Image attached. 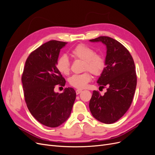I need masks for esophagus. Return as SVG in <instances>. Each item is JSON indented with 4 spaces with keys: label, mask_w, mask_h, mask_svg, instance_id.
I'll list each match as a JSON object with an SVG mask.
<instances>
[{
    "label": "esophagus",
    "mask_w": 155,
    "mask_h": 155,
    "mask_svg": "<svg viewBox=\"0 0 155 155\" xmlns=\"http://www.w3.org/2000/svg\"><path fill=\"white\" fill-rule=\"evenodd\" d=\"M81 92H82V90H81V89H78V90H76V94H80Z\"/></svg>",
    "instance_id": "esophagus-1"
}]
</instances>
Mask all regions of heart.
I'll return each mask as SVG.
<instances>
[{
    "instance_id": "heart-1",
    "label": "heart",
    "mask_w": 155,
    "mask_h": 155,
    "mask_svg": "<svg viewBox=\"0 0 155 155\" xmlns=\"http://www.w3.org/2000/svg\"><path fill=\"white\" fill-rule=\"evenodd\" d=\"M70 54L75 59L81 60L84 62V71H89L94 76H100L105 68L104 58L100 54H96L95 50L85 45H78L72 50ZM56 67L60 73L64 75L69 74L70 63L66 55H62L58 58ZM91 79V74L87 72L81 74L73 75L69 78L68 81L73 87L82 89L87 86Z\"/></svg>"
}]
</instances>
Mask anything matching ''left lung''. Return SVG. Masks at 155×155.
<instances>
[{"label": "left lung", "instance_id": "obj_1", "mask_svg": "<svg viewBox=\"0 0 155 155\" xmlns=\"http://www.w3.org/2000/svg\"><path fill=\"white\" fill-rule=\"evenodd\" d=\"M90 41L106 46V67L97 83L107 88L104 96L93 91L89 108L98 121L113 124L124 115L133 101L137 83L134 60L129 50L111 37L100 36Z\"/></svg>", "mask_w": 155, "mask_h": 155}]
</instances>
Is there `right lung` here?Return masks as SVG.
<instances>
[{
	"instance_id": "add662e5",
	"label": "right lung",
	"mask_w": 155,
	"mask_h": 155,
	"mask_svg": "<svg viewBox=\"0 0 155 155\" xmlns=\"http://www.w3.org/2000/svg\"><path fill=\"white\" fill-rule=\"evenodd\" d=\"M67 44L51 40L40 46L27 58L22 75L28 109L39 122L49 127H57L69 118L76 97L70 87L61 94L54 92L55 85L66 83L56 63L60 50Z\"/></svg>"
}]
</instances>
